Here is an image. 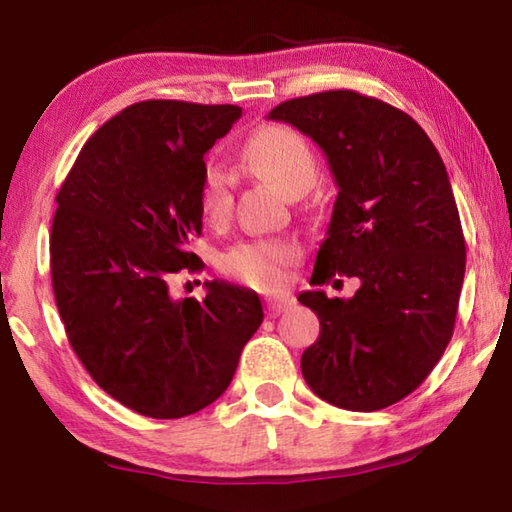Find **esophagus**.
Instances as JSON below:
<instances>
[{
	"label": "esophagus",
	"mask_w": 512,
	"mask_h": 512,
	"mask_svg": "<svg viewBox=\"0 0 512 512\" xmlns=\"http://www.w3.org/2000/svg\"><path fill=\"white\" fill-rule=\"evenodd\" d=\"M293 300L291 296H277V298H266V316H280L282 311H287L289 307H293Z\"/></svg>",
	"instance_id": "34e87169"
}]
</instances>
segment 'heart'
<instances>
[{"mask_svg": "<svg viewBox=\"0 0 512 512\" xmlns=\"http://www.w3.org/2000/svg\"><path fill=\"white\" fill-rule=\"evenodd\" d=\"M244 158L284 194H300L314 185L316 160L309 144L287 126H266L250 137ZM235 178L219 162L201 176V212L205 221L221 223L232 210ZM298 259V246L287 239L239 241L219 257V268L232 280L257 291H277L287 282V268Z\"/></svg>", "mask_w": 512, "mask_h": 512, "instance_id": "heart-1", "label": "heart"}]
</instances>
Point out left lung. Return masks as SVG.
<instances>
[{
	"label": "left lung",
	"instance_id": "8db88e82",
	"mask_svg": "<svg viewBox=\"0 0 512 512\" xmlns=\"http://www.w3.org/2000/svg\"><path fill=\"white\" fill-rule=\"evenodd\" d=\"M268 119L311 137L339 185L311 284L361 282L348 300L298 296L320 320L302 375L339 409H386L427 379L454 334L465 239L443 158L406 112L352 90L284 101Z\"/></svg>",
	"mask_w": 512,
	"mask_h": 512
}]
</instances>
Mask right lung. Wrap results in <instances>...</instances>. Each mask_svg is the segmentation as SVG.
Returning <instances> with one entry per match:
<instances>
[{"instance_id": "add662e5", "label": "right lung", "mask_w": 512, "mask_h": 512, "mask_svg": "<svg viewBox=\"0 0 512 512\" xmlns=\"http://www.w3.org/2000/svg\"><path fill=\"white\" fill-rule=\"evenodd\" d=\"M239 106L140 101L94 133L56 196L51 284L69 345L128 409L173 420L205 409L235 375L262 325L255 291L205 282L203 300L171 296L201 271L189 241L203 230L205 153Z\"/></svg>"}]
</instances>
